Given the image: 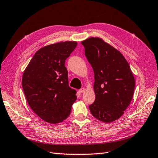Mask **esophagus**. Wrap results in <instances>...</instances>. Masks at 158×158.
Wrapping results in <instances>:
<instances>
[{
	"label": "esophagus",
	"mask_w": 158,
	"mask_h": 158,
	"mask_svg": "<svg viewBox=\"0 0 158 158\" xmlns=\"http://www.w3.org/2000/svg\"><path fill=\"white\" fill-rule=\"evenodd\" d=\"M85 88H81L80 89H79L78 92H79L80 93H84V92H85Z\"/></svg>",
	"instance_id": "obj_1"
}]
</instances>
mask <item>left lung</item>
Returning <instances> with one entry per match:
<instances>
[{"mask_svg": "<svg viewBox=\"0 0 158 158\" xmlns=\"http://www.w3.org/2000/svg\"><path fill=\"white\" fill-rule=\"evenodd\" d=\"M82 44L94 72L95 99L89 106L90 112L102 122L116 121L133 97L135 80L130 66L120 52L101 38L89 37Z\"/></svg>", "mask_w": 158, "mask_h": 158, "instance_id": "1", "label": "left lung"}]
</instances>
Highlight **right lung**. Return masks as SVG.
<instances>
[{
  "label": "right lung",
  "mask_w": 158,
  "mask_h": 158,
  "mask_svg": "<svg viewBox=\"0 0 158 158\" xmlns=\"http://www.w3.org/2000/svg\"><path fill=\"white\" fill-rule=\"evenodd\" d=\"M76 46V41H64L42 47L23 72L22 84L27 102L45 122H63L70 115L76 100V92L69 87L64 66Z\"/></svg>",
  "instance_id": "1"
}]
</instances>
